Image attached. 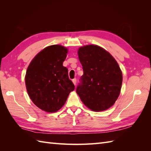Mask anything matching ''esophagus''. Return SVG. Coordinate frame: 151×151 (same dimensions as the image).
<instances>
[{"label":"esophagus","mask_w":151,"mask_h":151,"mask_svg":"<svg viewBox=\"0 0 151 151\" xmlns=\"http://www.w3.org/2000/svg\"><path fill=\"white\" fill-rule=\"evenodd\" d=\"M73 84H75V85H76V78H74V79H73Z\"/></svg>","instance_id":"1"}]
</instances>
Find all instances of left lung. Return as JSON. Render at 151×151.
Instances as JSON below:
<instances>
[{
	"mask_svg": "<svg viewBox=\"0 0 151 151\" xmlns=\"http://www.w3.org/2000/svg\"><path fill=\"white\" fill-rule=\"evenodd\" d=\"M84 74L76 93L88 108L95 111L107 110L120 94L123 75L114 57L97 45H89L78 50Z\"/></svg>",
	"mask_w": 151,
	"mask_h": 151,
	"instance_id": "left-lung-1",
	"label": "left lung"
}]
</instances>
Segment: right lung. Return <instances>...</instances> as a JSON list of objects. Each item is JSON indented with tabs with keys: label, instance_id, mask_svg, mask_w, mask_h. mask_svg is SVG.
Segmentation results:
<instances>
[{
	"label": "right lung",
	"instance_id": "right-lung-1",
	"mask_svg": "<svg viewBox=\"0 0 151 151\" xmlns=\"http://www.w3.org/2000/svg\"><path fill=\"white\" fill-rule=\"evenodd\" d=\"M68 52L58 45L45 48L32 60L25 75V84L30 99L41 110L52 113L65 103L75 89L63 66Z\"/></svg>",
	"mask_w": 151,
	"mask_h": 151
}]
</instances>
